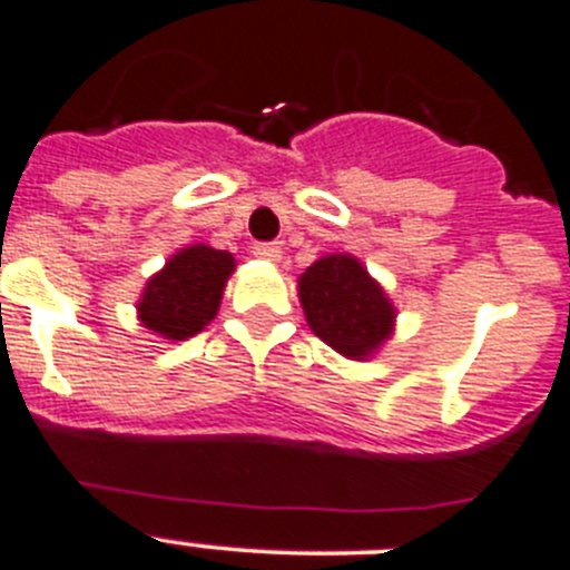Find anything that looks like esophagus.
<instances>
[{"mask_svg": "<svg viewBox=\"0 0 570 570\" xmlns=\"http://www.w3.org/2000/svg\"><path fill=\"white\" fill-rule=\"evenodd\" d=\"M254 257L265 259V263H279L282 248L276 243H257L254 245Z\"/></svg>", "mask_w": 570, "mask_h": 570, "instance_id": "obj_1", "label": "esophagus"}]
</instances>
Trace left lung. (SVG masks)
Masks as SVG:
<instances>
[{
	"instance_id": "obj_1",
	"label": "left lung",
	"mask_w": 570,
	"mask_h": 570,
	"mask_svg": "<svg viewBox=\"0 0 570 570\" xmlns=\"http://www.w3.org/2000/svg\"><path fill=\"white\" fill-rule=\"evenodd\" d=\"M302 311L327 347L353 362H367L395 333L387 291L353 254H325L296 282Z\"/></svg>"
}]
</instances>
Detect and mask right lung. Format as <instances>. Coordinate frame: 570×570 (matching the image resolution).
Listing matches in <instances>:
<instances>
[{
    "label": "right lung",
    "mask_w": 570,
    "mask_h": 570,
    "mask_svg": "<svg viewBox=\"0 0 570 570\" xmlns=\"http://www.w3.org/2000/svg\"><path fill=\"white\" fill-rule=\"evenodd\" d=\"M234 257L206 243L186 245L146 279L138 299V322L169 342H186L217 316Z\"/></svg>",
    "instance_id": "add662e5"
}]
</instances>
